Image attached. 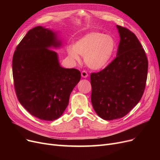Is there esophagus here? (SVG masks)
I'll return each instance as SVG.
<instances>
[{
	"label": "esophagus",
	"mask_w": 160,
	"mask_h": 160,
	"mask_svg": "<svg viewBox=\"0 0 160 160\" xmlns=\"http://www.w3.org/2000/svg\"><path fill=\"white\" fill-rule=\"evenodd\" d=\"M88 73L86 71H83L81 72V77H83V78H86V77H88Z\"/></svg>",
	"instance_id": "1"
}]
</instances>
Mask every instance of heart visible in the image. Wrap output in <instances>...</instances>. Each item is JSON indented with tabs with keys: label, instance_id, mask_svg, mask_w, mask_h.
I'll use <instances>...</instances> for the list:
<instances>
[{
	"label": "heart",
	"instance_id": "1",
	"mask_svg": "<svg viewBox=\"0 0 160 160\" xmlns=\"http://www.w3.org/2000/svg\"><path fill=\"white\" fill-rule=\"evenodd\" d=\"M116 49V42L109 35L93 31L86 34L73 47L68 48V55L76 61L80 60L79 55L84 57L85 62L89 68L99 70L107 66L112 59Z\"/></svg>",
	"mask_w": 160,
	"mask_h": 160
}]
</instances>
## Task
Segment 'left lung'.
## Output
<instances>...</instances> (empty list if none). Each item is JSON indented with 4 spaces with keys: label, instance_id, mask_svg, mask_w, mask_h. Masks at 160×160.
<instances>
[{
    "label": "left lung",
    "instance_id": "8db88e82",
    "mask_svg": "<svg viewBox=\"0 0 160 160\" xmlns=\"http://www.w3.org/2000/svg\"><path fill=\"white\" fill-rule=\"evenodd\" d=\"M117 28V57L104 69L91 74L92 105L105 120L124 117L139 103L148 76V58L138 38L128 28Z\"/></svg>",
    "mask_w": 160,
    "mask_h": 160
}]
</instances>
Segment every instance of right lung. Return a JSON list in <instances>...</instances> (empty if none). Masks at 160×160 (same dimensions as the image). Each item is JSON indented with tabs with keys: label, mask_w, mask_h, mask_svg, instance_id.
<instances>
[{
	"label": "right lung",
	"mask_w": 160,
	"mask_h": 160,
	"mask_svg": "<svg viewBox=\"0 0 160 160\" xmlns=\"http://www.w3.org/2000/svg\"><path fill=\"white\" fill-rule=\"evenodd\" d=\"M61 45L54 32L38 26L28 31L13 55L17 98L28 112L41 120L61 117L81 79L79 70L61 67L57 53L50 49Z\"/></svg>",
	"instance_id": "obj_1"
}]
</instances>
